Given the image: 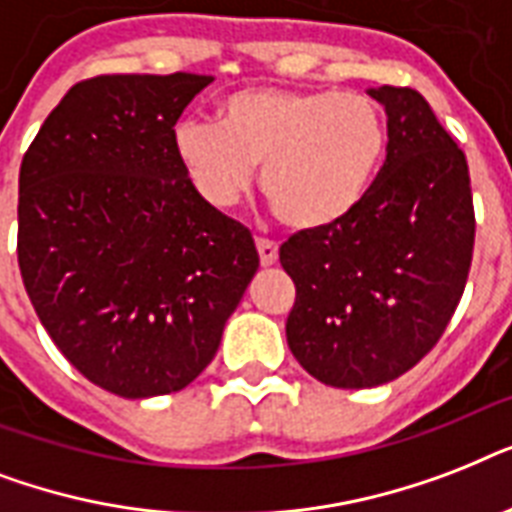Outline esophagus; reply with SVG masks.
<instances>
[{
	"label": "esophagus",
	"instance_id": "esophagus-1",
	"mask_svg": "<svg viewBox=\"0 0 512 512\" xmlns=\"http://www.w3.org/2000/svg\"><path fill=\"white\" fill-rule=\"evenodd\" d=\"M257 255H260V265H273L279 260V247L273 244V241H265V239H257Z\"/></svg>",
	"mask_w": 512,
	"mask_h": 512
}]
</instances>
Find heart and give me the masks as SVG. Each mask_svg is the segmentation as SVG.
<instances>
[{
    "mask_svg": "<svg viewBox=\"0 0 512 512\" xmlns=\"http://www.w3.org/2000/svg\"><path fill=\"white\" fill-rule=\"evenodd\" d=\"M388 119L364 92L244 87L217 103V124L185 119L172 132L201 199L231 209L260 170L263 193L300 233L348 223L388 156Z\"/></svg>",
    "mask_w": 512,
    "mask_h": 512,
    "instance_id": "obj_1",
    "label": "heart"
}]
</instances>
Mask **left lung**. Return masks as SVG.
<instances>
[{"label": "left lung", "instance_id": "8db88e82", "mask_svg": "<svg viewBox=\"0 0 512 512\" xmlns=\"http://www.w3.org/2000/svg\"><path fill=\"white\" fill-rule=\"evenodd\" d=\"M388 116V156L348 223L295 233L281 268L297 289L287 342L305 372L345 390L409 372L444 335L476 239L468 162L409 87H369Z\"/></svg>", "mask_w": 512, "mask_h": 512}]
</instances>
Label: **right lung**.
Returning a JSON list of instances; mask_svg holds the SVG:
<instances>
[{"label": "right lung", "instance_id": "add662e5", "mask_svg": "<svg viewBox=\"0 0 512 512\" xmlns=\"http://www.w3.org/2000/svg\"><path fill=\"white\" fill-rule=\"evenodd\" d=\"M212 76L74 84L20 164L18 265L60 353L122 398L183 390L255 276L252 233L209 207L172 132Z\"/></svg>", "mask_w": 512, "mask_h": 512}]
</instances>
